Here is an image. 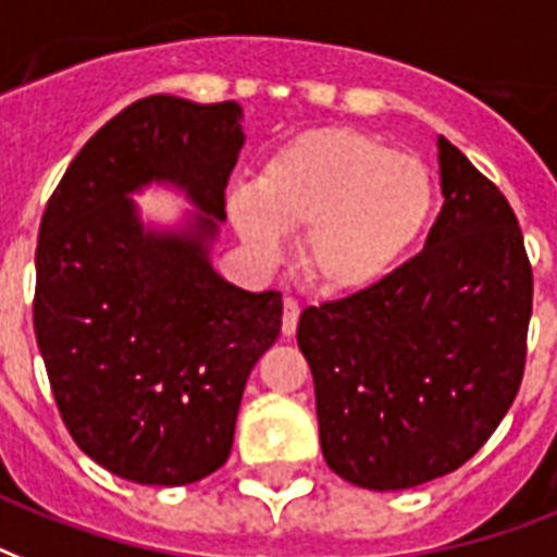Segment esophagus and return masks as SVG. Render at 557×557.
<instances>
[{
  "label": "esophagus",
  "instance_id": "esophagus-1",
  "mask_svg": "<svg viewBox=\"0 0 557 557\" xmlns=\"http://www.w3.org/2000/svg\"><path fill=\"white\" fill-rule=\"evenodd\" d=\"M299 301L296 299H284V317H282V331L284 337H293L296 334V325H299Z\"/></svg>",
  "mask_w": 557,
  "mask_h": 557
}]
</instances>
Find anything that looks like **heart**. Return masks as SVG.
<instances>
[{
  "label": "heart",
  "instance_id": "1",
  "mask_svg": "<svg viewBox=\"0 0 557 557\" xmlns=\"http://www.w3.org/2000/svg\"><path fill=\"white\" fill-rule=\"evenodd\" d=\"M433 211L426 168L389 141L319 127L267 159L258 194L235 188L230 214L264 264L282 258V232L301 238V270L322 293L355 296L389 278Z\"/></svg>",
  "mask_w": 557,
  "mask_h": 557
}]
</instances>
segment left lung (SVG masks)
<instances>
[{
  "instance_id": "left-lung-1",
  "label": "left lung",
  "mask_w": 557,
  "mask_h": 557,
  "mask_svg": "<svg viewBox=\"0 0 557 557\" xmlns=\"http://www.w3.org/2000/svg\"><path fill=\"white\" fill-rule=\"evenodd\" d=\"M444 206L424 249L377 287L305 308L331 471L369 491L462 468L515 404L532 319V264L508 200L438 136Z\"/></svg>"
}]
</instances>
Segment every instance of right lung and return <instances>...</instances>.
I'll use <instances>...</instances> for the list:
<instances>
[{"label":"right lung","mask_w":557,"mask_h":557,"mask_svg":"<svg viewBox=\"0 0 557 557\" xmlns=\"http://www.w3.org/2000/svg\"><path fill=\"white\" fill-rule=\"evenodd\" d=\"M244 145L235 101L148 95L110 119L46 202L34 331L69 435L139 485H188L230 459L240 395L282 331V293L211 270L226 183ZM157 178L200 215L140 226L129 194Z\"/></svg>","instance_id":"1"}]
</instances>
